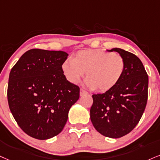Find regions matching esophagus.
Instances as JSON below:
<instances>
[{
    "mask_svg": "<svg viewBox=\"0 0 160 160\" xmlns=\"http://www.w3.org/2000/svg\"><path fill=\"white\" fill-rule=\"evenodd\" d=\"M88 92L85 91V90H84L83 89L80 90V96H84L85 95H88Z\"/></svg>",
    "mask_w": 160,
    "mask_h": 160,
    "instance_id": "esophagus-1",
    "label": "esophagus"
}]
</instances>
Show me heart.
I'll return each instance as SVG.
<instances>
[{"label": "heart", "mask_w": 160, "mask_h": 160, "mask_svg": "<svg viewBox=\"0 0 160 160\" xmlns=\"http://www.w3.org/2000/svg\"><path fill=\"white\" fill-rule=\"evenodd\" d=\"M62 70L66 79L72 84L78 83L86 72L88 78L84 85L104 92L112 89L121 79L125 62L123 57L116 53L103 50H82L72 60L65 61Z\"/></svg>", "instance_id": "obj_1"}]
</instances>
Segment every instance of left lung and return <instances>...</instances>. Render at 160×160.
I'll use <instances>...</instances> for the list:
<instances>
[{
  "mask_svg": "<svg viewBox=\"0 0 160 160\" xmlns=\"http://www.w3.org/2000/svg\"><path fill=\"white\" fill-rule=\"evenodd\" d=\"M108 51L123 57L125 70L112 89L92 96L90 119L98 133L116 139L129 133L140 120L147 104L148 76L134 54L120 48Z\"/></svg>",
  "mask_w": 160,
  "mask_h": 160,
  "instance_id": "1",
  "label": "left lung"
}]
</instances>
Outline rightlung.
<instances>
[{"label":"right lung","mask_w":160,"mask_h":160,"mask_svg":"<svg viewBox=\"0 0 160 160\" xmlns=\"http://www.w3.org/2000/svg\"><path fill=\"white\" fill-rule=\"evenodd\" d=\"M64 51L32 49L21 56L9 73L7 98L19 127L37 139L60 133L80 89L69 82L62 66Z\"/></svg>","instance_id":"obj_1"}]
</instances>
